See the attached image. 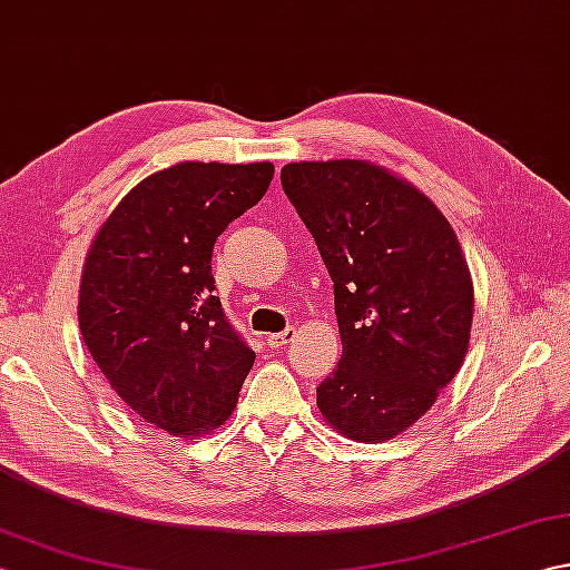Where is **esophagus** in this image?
Here are the masks:
<instances>
[{"label": "esophagus", "mask_w": 570, "mask_h": 570, "mask_svg": "<svg viewBox=\"0 0 570 570\" xmlns=\"http://www.w3.org/2000/svg\"><path fill=\"white\" fill-rule=\"evenodd\" d=\"M296 337V328L294 325H288L286 331H282V333H272V335H266V345L269 347H282V345H286V343H292Z\"/></svg>", "instance_id": "34e87169"}]
</instances>
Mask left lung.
I'll use <instances>...</instances> for the list:
<instances>
[{
	"mask_svg": "<svg viewBox=\"0 0 570 570\" xmlns=\"http://www.w3.org/2000/svg\"><path fill=\"white\" fill-rule=\"evenodd\" d=\"M282 186L333 278L343 357L316 390L321 414L353 441H390L426 414L465 360L463 249L443 213L377 164H286Z\"/></svg>",
	"mask_w": 570,
	"mask_h": 570,
	"instance_id": "1",
	"label": "left lung"
}]
</instances>
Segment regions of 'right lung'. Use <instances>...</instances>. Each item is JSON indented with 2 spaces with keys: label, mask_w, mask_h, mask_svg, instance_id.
Listing matches in <instances>:
<instances>
[{
  "label": "right lung",
  "mask_w": 570,
  "mask_h": 570,
  "mask_svg": "<svg viewBox=\"0 0 570 570\" xmlns=\"http://www.w3.org/2000/svg\"><path fill=\"white\" fill-rule=\"evenodd\" d=\"M272 176L269 161L164 168L119 200L85 257V345L117 396L178 439L223 426L254 365L215 296L210 259Z\"/></svg>",
  "instance_id": "1"
}]
</instances>
